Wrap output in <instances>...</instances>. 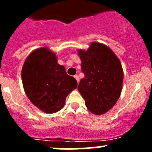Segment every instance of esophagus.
<instances>
[{"instance_id":"obj_1","label":"esophagus","mask_w":152,"mask_h":152,"mask_svg":"<svg viewBox=\"0 0 152 152\" xmlns=\"http://www.w3.org/2000/svg\"><path fill=\"white\" fill-rule=\"evenodd\" d=\"M74 78H75V79H76V80L77 81L78 83H79V76H78V75H76V76H74Z\"/></svg>"}]
</instances>
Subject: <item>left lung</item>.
<instances>
[{
	"label": "left lung",
	"mask_w": 152,
	"mask_h": 152,
	"mask_svg": "<svg viewBox=\"0 0 152 152\" xmlns=\"http://www.w3.org/2000/svg\"><path fill=\"white\" fill-rule=\"evenodd\" d=\"M82 71L85 73L78 90L87 108L96 115L111 110L121 96L124 81L121 63L107 45L92 42L87 50L79 49Z\"/></svg>",
	"instance_id": "obj_1"
}]
</instances>
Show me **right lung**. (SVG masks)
<instances>
[{
    "label": "right lung",
    "instance_id": "obj_1",
    "mask_svg": "<svg viewBox=\"0 0 152 152\" xmlns=\"http://www.w3.org/2000/svg\"><path fill=\"white\" fill-rule=\"evenodd\" d=\"M24 91L30 102L48 114L63 108L66 97L77 87L65 67L57 63V56L48 47L37 48L26 59L21 72Z\"/></svg>",
    "mask_w": 152,
    "mask_h": 152
}]
</instances>
